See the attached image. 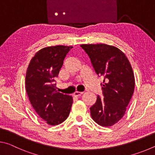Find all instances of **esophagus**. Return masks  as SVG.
Returning a JSON list of instances; mask_svg holds the SVG:
<instances>
[{
  "mask_svg": "<svg viewBox=\"0 0 155 155\" xmlns=\"http://www.w3.org/2000/svg\"><path fill=\"white\" fill-rule=\"evenodd\" d=\"M83 94V92H80V91H75L74 93V96H80Z\"/></svg>",
  "mask_w": 155,
  "mask_h": 155,
  "instance_id": "1",
  "label": "esophagus"
}]
</instances>
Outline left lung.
Instances as JSON below:
<instances>
[{
	"label": "left lung",
	"mask_w": 155,
	"mask_h": 155,
	"mask_svg": "<svg viewBox=\"0 0 155 155\" xmlns=\"http://www.w3.org/2000/svg\"><path fill=\"white\" fill-rule=\"evenodd\" d=\"M94 70L104 77V98L97 96L90 107L92 119L102 127L114 125L124 116L135 90V76L127 56L117 47L105 44H81Z\"/></svg>",
	"instance_id": "obj_1"
}]
</instances>
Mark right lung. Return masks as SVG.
<instances>
[{"mask_svg": "<svg viewBox=\"0 0 155 155\" xmlns=\"http://www.w3.org/2000/svg\"><path fill=\"white\" fill-rule=\"evenodd\" d=\"M72 48L58 45L40 50L31 59L26 73L25 87L31 105L51 126L64 122L71 110L72 97L58 92L54 81Z\"/></svg>", "mask_w": 155, "mask_h": 155, "instance_id": "1", "label": "right lung"}]
</instances>
